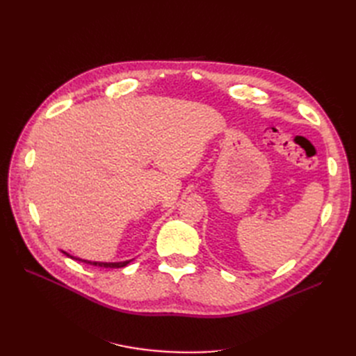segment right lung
<instances>
[{
  "label": "right lung",
  "mask_w": 356,
  "mask_h": 356,
  "mask_svg": "<svg viewBox=\"0 0 356 356\" xmlns=\"http://www.w3.org/2000/svg\"><path fill=\"white\" fill-rule=\"evenodd\" d=\"M63 254H65L67 257L72 258V260H77V261H81V263H88L90 266H98V267H105V268H120V267H124L127 266L129 263H131L132 260H126V261H115V263H105V261H90V260H83V258H79V257H74L65 251H62Z\"/></svg>",
  "instance_id": "1"
}]
</instances>
